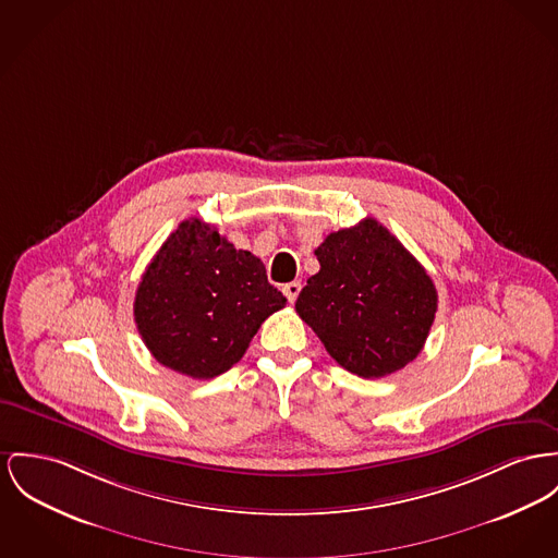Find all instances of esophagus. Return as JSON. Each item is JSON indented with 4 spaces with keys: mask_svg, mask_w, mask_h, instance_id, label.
Here are the masks:
<instances>
[{
    "mask_svg": "<svg viewBox=\"0 0 558 558\" xmlns=\"http://www.w3.org/2000/svg\"><path fill=\"white\" fill-rule=\"evenodd\" d=\"M300 290H302V286H300L298 281H292V283H286V286H283V294H286V298H288L290 302L296 300Z\"/></svg>",
    "mask_w": 558,
    "mask_h": 558,
    "instance_id": "obj_1",
    "label": "esophagus"
}]
</instances>
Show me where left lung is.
I'll return each instance as SVG.
<instances>
[{
    "mask_svg": "<svg viewBox=\"0 0 558 558\" xmlns=\"http://www.w3.org/2000/svg\"><path fill=\"white\" fill-rule=\"evenodd\" d=\"M315 256L322 268L296 300L302 322L344 371L364 378L402 371L438 311L427 270L372 218L330 232Z\"/></svg>",
    "mask_w": 558,
    "mask_h": 558,
    "instance_id": "8db88e82",
    "label": "left lung"
}]
</instances>
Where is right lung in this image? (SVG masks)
Wrapping results in <instances>:
<instances>
[{"label": "right lung", "instance_id": "right-lung-1", "mask_svg": "<svg viewBox=\"0 0 558 558\" xmlns=\"http://www.w3.org/2000/svg\"><path fill=\"white\" fill-rule=\"evenodd\" d=\"M252 252L211 223H180L140 281L135 324L149 353L192 378L230 371L247 351L262 322L286 306Z\"/></svg>", "mask_w": 558, "mask_h": 558}]
</instances>
